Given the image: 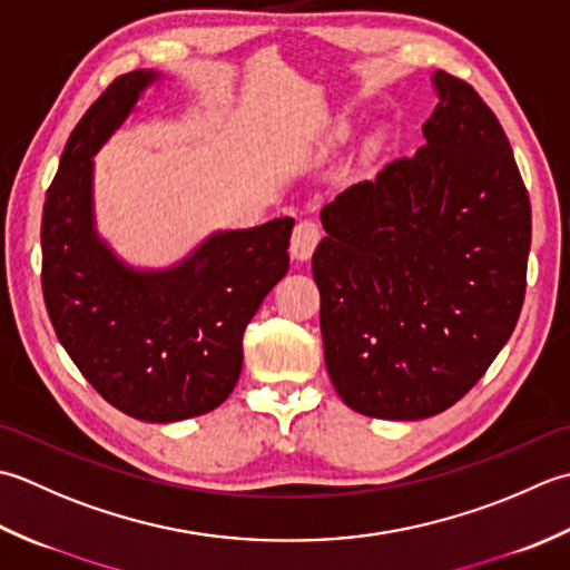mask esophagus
<instances>
[{
  "mask_svg": "<svg viewBox=\"0 0 570 570\" xmlns=\"http://www.w3.org/2000/svg\"><path fill=\"white\" fill-rule=\"evenodd\" d=\"M320 238H322V228L317 220H312V218L299 220L293 230V240H289V253H293V258L307 261L309 255L315 253Z\"/></svg>",
  "mask_w": 570,
  "mask_h": 570,
  "instance_id": "34e87169",
  "label": "esophagus"
}]
</instances>
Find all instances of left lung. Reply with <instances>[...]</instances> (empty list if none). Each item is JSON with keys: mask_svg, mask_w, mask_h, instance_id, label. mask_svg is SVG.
<instances>
[{"mask_svg": "<svg viewBox=\"0 0 570 570\" xmlns=\"http://www.w3.org/2000/svg\"><path fill=\"white\" fill-rule=\"evenodd\" d=\"M433 86L428 145L324 206L312 255L327 374L383 421L458 403L524 305L531 204L512 147L472 86L445 71Z\"/></svg>", "mask_w": 570, "mask_h": 570, "instance_id": "8db88e82", "label": "left lung"}]
</instances>
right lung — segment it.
Masks as SVG:
<instances>
[{"label": "right lung", "instance_id": "1", "mask_svg": "<svg viewBox=\"0 0 570 570\" xmlns=\"http://www.w3.org/2000/svg\"><path fill=\"white\" fill-rule=\"evenodd\" d=\"M155 80L115 78L68 137L43 204L41 287L58 342L90 386L137 421L174 423L234 391L243 332L289 268L295 220L218 230L165 271L122 263L96 230L92 155Z\"/></svg>", "mask_w": 570, "mask_h": 570}]
</instances>
